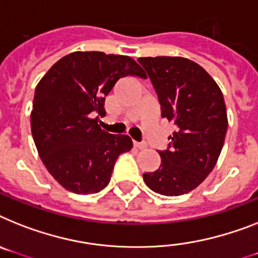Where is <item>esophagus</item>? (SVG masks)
<instances>
[{"instance_id":"1","label":"esophagus","mask_w":258,"mask_h":258,"mask_svg":"<svg viewBox=\"0 0 258 258\" xmlns=\"http://www.w3.org/2000/svg\"><path fill=\"white\" fill-rule=\"evenodd\" d=\"M134 146H135L136 148H139V149H146V148H147V144H146V143L135 142V143H134Z\"/></svg>"}]
</instances>
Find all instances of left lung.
I'll list each match as a JSON object with an SVG mask.
<instances>
[{"mask_svg": "<svg viewBox=\"0 0 258 258\" xmlns=\"http://www.w3.org/2000/svg\"><path fill=\"white\" fill-rule=\"evenodd\" d=\"M152 81L161 116L174 123L169 149L159 151L161 165L144 173L149 189L162 196H182L206 179L222 152L227 110L223 93L202 67L179 56L139 57Z\"/></svg>", "mask_w": 258, "mask_h": 258, "instance_id": "8db88e82", "label": "left lung"}]
</instances>
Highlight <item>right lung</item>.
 I'll list each match as a JSON object with an SVG mask.
<instances>
[{"label":"right lung","mask_w":258,"mask_h":258,"mask_svg":"<svg viewBox=\"0 0 258 258\" xmlns=\"http://www.w3.org/2000/svg\"><path fill=\"white\" fill-rule=\"evenodd\" d=\"M147 76L130 56L72 52L49 68L35 89L31 133L51 176L76 194L98 192L109 185L116 159L133 148L127 135L99 127L105 97L119 79Z\"/></svg>","instance_id":"obj_1"}]
</instances>
